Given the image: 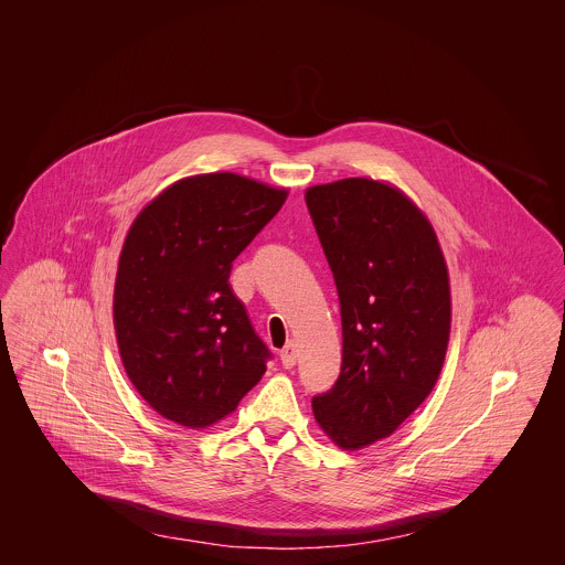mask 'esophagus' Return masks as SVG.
Instances as JSON below:
<instances>
[{"label": "esophagus", "mask_w": 565, "mask_h": 565, "mask_svg": "<svg viewBox=\"0 0 565 565\" xmlns=\"http://www.w3.org/2000/svg\"><path fill=\"white\" fill-rule=\"evenodd\" d=\"M296 358H298V353H296V345L292 341L284 350L279 351V360H281L284 369H292L296 364Z\"/></svg>", "instance_id": "34e87169"}]
</instances>
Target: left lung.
Segmentation results:
<instances>
[{
	"label": "left lung",
	"mask_w": 565,
	"mask_h": 565,
	"mask_svg": "<svg viewBox=\"0 0 565 565\" xmlns=\"http://www.w3.org/2000/svg\"><path fill=\"white\" fill-rule=\"evenodd\" d=\"M305 201L332 270L343 326L334 385L313 415L341 449L394 434L430 396L451 330V290L428 217L369 178L311 186Z\"/></svg>",
	"instance_id": "1"
}]
</instances>
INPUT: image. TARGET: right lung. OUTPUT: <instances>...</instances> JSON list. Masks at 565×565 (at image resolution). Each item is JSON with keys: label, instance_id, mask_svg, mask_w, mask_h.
<instances>
[{"label": "right lung", "instance_id": "obj_1", "mask_svg": "<svg viewBox=\"0 0 565 565\" xmlns=\"http://www.w3.org/2000/svg\"><path fill=\"white\" fill-rule=\"evenodd\" d=\"M288 196L237 173H203L150 201L122 245L114 328L125 371L159 415L207 428L267 371L228 277L233 260Z\"/></svg>", "mask_w": 565, "mask_h": 565}]
</instances>
